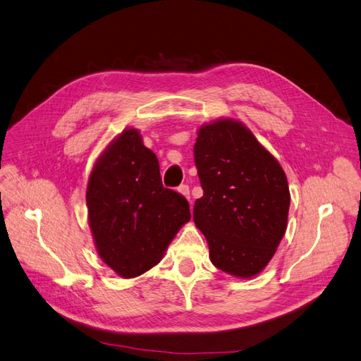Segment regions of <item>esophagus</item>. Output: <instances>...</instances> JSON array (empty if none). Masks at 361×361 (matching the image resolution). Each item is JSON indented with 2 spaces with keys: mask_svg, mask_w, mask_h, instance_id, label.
<instances>
[{
  "mask_svg": "<svg viewBox=\"0 0 361 361\" xmlns=\"http://www.w3.org/2000/svg\"><path fill=\"white\" fill-rule=\"evenodd\" d=\"M179 192L180 194H183L185 195V197H187L188 200L191 199V192H190V187H188V185H180V187H179Z\"/></svg>",
  "mask_w": 361,
  "mask_h": 361,
  "instance_id": "1",
  "label": "esophagus"
}]
</instances>
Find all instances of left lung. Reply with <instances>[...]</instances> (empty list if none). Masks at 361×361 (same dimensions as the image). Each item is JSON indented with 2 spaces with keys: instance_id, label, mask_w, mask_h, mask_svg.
I'll return each instance as SVG.
<instances>
[{
  "instance_id": "8db88e82",
  "label": "left lung",
  "mask_w": 361,
  "mask_h": 361,
  "mask_svg": "<svg viewBox=\"0 0 361 361\" xmlns=\"http://www.w3.org/2000/svg\"><path fill=\"white\" fill-rule=\"evenodd\" d=\"M194 162L203 195L192 218L212 264L236 277L256 276L286 232L285 171L245 126L228 118L199 129Z\"/></svg>"
}]
</instances>
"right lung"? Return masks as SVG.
<instances>
[{"label":"right lung","instance_id":"obj_1","mask_svg":"<svg viewBox=\"0 0 361 361\" xmlns=\"http://www.w3.org/2000/svg\"><path fill=\"white\" fill-rule=\"evenodd\" d=\"M87 206L97 253L125 279L155 267L191 218L188 200L164 188L158 158L137 129L123 130L96 162Z\"/></svg>","mask_w":361,"mask_h":361}]
</instances>
